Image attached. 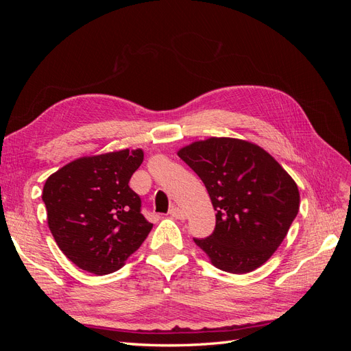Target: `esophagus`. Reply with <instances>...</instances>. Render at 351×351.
Returning a JSON list of instances; mask_svg holds the SVG:
<instances>
[{"mask_svg": "<svg viewBox=\"0 0 351 351\" xmlns=\"http://www.w3.org/2000/svg\"><path fill=\"white\" fill-rule=\"evenodd\" d=\"M169 217H173V218H176V219H184V218H186V214H184V210H183L182 208L173 206L171 209H169Z\"/></svg>", "mask_w": 351, "mask_h": 351, "instance_id": "esophagus-1", "label": "esophagus"}]
</instances>
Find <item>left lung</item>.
<instances>
[{
	"label": "left lung",
	"mask_w": 351,
	"mask_h": 351,
	"mask_svg": "<svg viewBox=\"0 0 351 351\" xmlns=\"http://www.w3.org/2000/svg\"><path fill=\"white\" fill-rule=\"evenodd\" d=\"M178 156L204 182L217 222L193 239L217 268L246 274L278 249L299 212V189L262 147L231 137L189 145Z\"/></svg>",
	"instance_id": "8db88e82"
}]
</instances>
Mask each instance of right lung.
<instances>
[{
  "mask_svg": "<svg viewBox=\"0 0 351 351\" xmlns=\"http://www.w3.org/2000/svg\"><path fill=\"white\" fill-rule=\"evenodd\" d=\"M143 152L119 151L79 158L52 174L44 186L48 226L58 247L83 271H119L141 247L152 226L129 182Z\"/></svg>",
  "mask_w": 351,
  "mask_h": 351,
  "instance_id": "right-lung-1",
  "label": "right lung"
}]
</instances>
